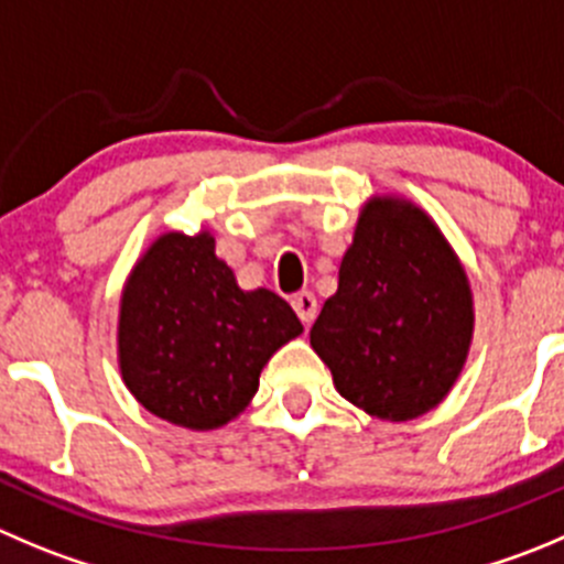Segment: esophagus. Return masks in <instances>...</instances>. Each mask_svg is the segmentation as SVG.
Returning <instances> with one entry per match:
<instances>
[{
    "label": "esophagus",
    "instance_id": "1",
    "mask_svg": "<svg viewBox=\"0 0 564 564\" xmlns=\"http://www.w3.org/2000/svg\"><path fill=\"white\" fill-rule=\"evenodd\" d=\"M291 304H293V310H296L299 318H302V324H304V326L313 324L315 315H318V299H315L313 293H310V291L296 293V296L291 299Z\"/></svg>",
    "mask_w": 564,
    "mask_h": 564
}]
</instances>
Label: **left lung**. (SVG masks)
<instances>
[{
	"instance_id": "1",
	"label": "left lung",
	"mask_w": 564,
	"mask_h": 564,
	"mask_svg": "<svg viewBox=\"0 0 564 564\" xmlns=\"http://www.w3.org/2000/svg\"><path fill=\"white\" fill-rule=\"evenodd\" d=\"M470 329L468 279L426 213L371 202L343 254L337 293L310 329L337 393L384 421L423 415L463 371Z\"/></svg>"
}]
</instances>
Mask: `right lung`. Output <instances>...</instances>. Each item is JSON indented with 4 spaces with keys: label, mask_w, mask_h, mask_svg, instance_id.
Here are the masks:
<instances>
[{
    "label": "right lung",
    "mask_w": 564,
    "mask_h": 564,
    "mask_svg": "<svg viewBox=\"0 0 564 564\" xmlns=\"http://www.w3.org/2000/svg\"><path fill=\"white\" fill-rule=\"evenodd\" d=\"M302 321L276 293L240 291L207 232H169L127 282L118 357L127 388L163 421L216 429L232 421L260 388L279 346Z\"/></svg>",
    "instance_id": "obj_1"
}]
</instances>
